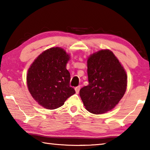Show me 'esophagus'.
Returning a JSON list of instances; mask_svg holds the SVG:
<instances>
[{
  "mask_svg": "<svg viewBox=\"0 0 150 150\" xmlns=\"http://www.w3.org/2000/svg\"><path fill=\"white\" fill-rule=\"evenodd\" d=\"M80 88H81V86H78V87H75V92H76V93L78 94L79 93V90H80Z\"/></svg>",
  "mask_w": 150,
  "mask_h": 150,
  "instance_id": "obj_1",
  "label": "esophagus"
}]
</instances>
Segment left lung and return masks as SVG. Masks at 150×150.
Wrapping results in <instances>:
<instances>
[{
    "mask_svg": "<svg viewBox=\"0 0 150 150\" xmlns=\"http://www.w3.org/2000/svg\"><path fill=\"white\" fill-rule=\"evenodd\" d=\"M88 85L79 95L89 112L101 115L111 110L123 97L127 88V75L123 66L109 50L91 54L87 59Z\"/></svg>",
    "mask_w": 150,
    "mask_h": 150,
    "instance_id": "left-lung-1",
    "label": "left lung"
}]
</instances>
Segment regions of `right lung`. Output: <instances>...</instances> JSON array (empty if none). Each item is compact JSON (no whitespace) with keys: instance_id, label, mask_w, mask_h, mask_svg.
<instances>
[{"instance_id":"obj_1","label":"right lung","mask_w":150,"mask_h":150,"mask_svg":"<svg viewBox=\"0 0 150 150\" xmlns=\"http://www.w3.org/2000/svg\"><path fill=\"white\" fill-rule=\"evenodd\" d=\"M70 55L62 47L43 52L28 70L27 85L33 98L43 107L54 110L64 105L75 93L69 86L70 73L66 69Z\"/></svg>"}]
</instances>
